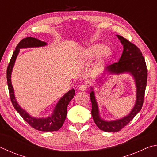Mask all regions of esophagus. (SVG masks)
Here are the masks:
<instances>
[{
  "mask_svg": "<svg viewBox=\"0 0 157 157\" xmlns=\"http://www.w3.org/2000/svg\"><path fill=\"white\" fill-rule=\"evenodd\" d=\"M87 89H88V85L87 84H82V85H80V86L79 87V90L82 91H86Z\"/></svg>",
  "mask_w": 157,
  "mask_h": 157,
  "instance_id": "obj_1",
  "label": "esophagus"
}]
</instances>
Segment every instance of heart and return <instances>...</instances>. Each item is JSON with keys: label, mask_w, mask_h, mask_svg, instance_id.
I'll return each mask as SVG.
<instances>
[{"label": "heart", "mask_w": 157, "mask_h": 157, "mask_svg": "<svg viewBox=\"0 0 157 157\" xmlns=\"http://www.w3.org/2000/svg\"><path fill=\"white\" fill-rule=\"evenodd\" d=\"M103 48H104V46L102 44H93L87 48L81 51L80 54H79V58H80L81 60H86L96 57L102 52ZM102 55L103 57L105 59H109L111 56V50L109 48H105L103 50Z\"/></svg>", "instance_id": "obj_1"}]
</instances>
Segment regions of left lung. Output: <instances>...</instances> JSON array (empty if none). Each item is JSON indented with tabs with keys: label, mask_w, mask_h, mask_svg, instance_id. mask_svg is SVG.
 Returning <instances> with one entry per match:
<instances>
[{
	"label": "left lung",
	"mask_w": 157,
	"mask_h": 157,
	"mask_svg": "<svg viewBox=\"0 0 157 157\" xmlns=\"http://www.w3.org/2000/svg\"><path fill=\"white\" fill-rule=\"evenodd\" d=\"M123 45V52L118 62H115L107 67L111 73L129 72L134 76L136 84V102L133 109L128 116L115 121H105L99 116L98 108L95 101L94 91L90 94L92 103L91 114L98 128L104 132H116L125 127L141 109L144 101V95L147 79V69L144 57L140 50L122 36L117 35Z\"/></svg>",
	"instance_id": "obj_1"
}]
</instances>
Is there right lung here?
I'll return each mask as SVG.
<instances>
[{
	"mask_svg": "<svg viewBox=\"0 0 157 157\" xmlns=\"http://www.w3.org/2000/svg\"><path fill=\"white\" fill-rule=\"evenodd\" d=\"M46 45V43L41 41L39 39L33 38V37H26L23 39L16 47V49L13 52L11 59L7 66V81L8 85V89L10 93V100L15 109L18 111L21 117L26 123H28L33 128L39 131L42 132H54L58 131L62 127L64 123L66 114H67V107L70 101L73 99L75 95L74 89H71L68 93L61 98L59 102L55 107L54 113L52 114L51 117L46 118H35L31 117L25 111L22 109L18 105L15 100L14 95V89H13L11 82V73L14 66L15 60L17 59L18 53L19 52V48L28 47H39Z\"/></svg>",
	"mask_w": 157,
	"mask_h": 157,
	"instance_id": "obj_1",
	"label": "right lung"
}]
</instances>
